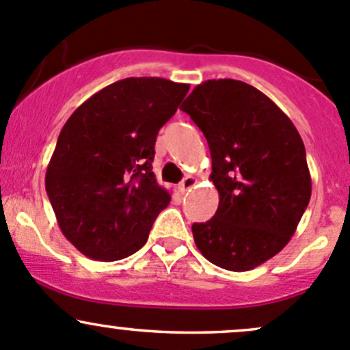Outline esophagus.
Masks as SVG:
<instances>
[{
  "label": "esophagus",
  "instance_id": "1",
  "mask_svg": "<svg viewBox=\"0 0 350 350\" xmlns=\"http://www.w3.org/2000/svg\"><path fill=\"white\" fill-rule=\"evenodd\" d=\"M196 185V178L195 176H186L181 183H179V191L181 193H188L193 186Z\"/></svg>",
  "mask_w": 350,
  "mask_h": 350
}]
</instances>
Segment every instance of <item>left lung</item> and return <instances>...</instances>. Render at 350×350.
I'll use <instances>...</instances> for the list:
<instances>
[{
    "mask_svg": "<svg viewBox=\"0 0 350 350\" xmlns=\"http://www.w3.org/2000/svg\"><path fill=\"white\" fill-rule=\"evenodd\" d=\"M183 111L206 137L218 208L193 224L201 254L227 271H250L291 241L312 196L303 140L288 115L250 84H198Z\"/></svg>",
    "mask_w": 350,
    "mask_h": 350,
    "instance_id": "obj_1",
    "label": "left lung"
}]
</instances>
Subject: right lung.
Segmentation results:
<instances>
[{"mask_svg":"<svg viewBox=\"0 0 350 350\" xmlns=\"http://www.w3.org/2000/svg\"><path fill=\"white\" fill-rule=\"evenodd\" d=\"M189 84L126 77L88 98L62 126L45 189L64 237L94 260L144 247L171 201L152 172L154 146Z\"/></svg>","mask_w":350,"mask_h":350,"instance_id":"add662e5","label":"right lung"}]
</instances>
